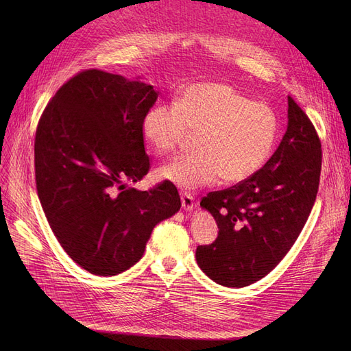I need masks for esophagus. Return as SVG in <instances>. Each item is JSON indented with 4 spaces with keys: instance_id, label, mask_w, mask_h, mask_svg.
<instances>
[{
    "instance_id": "34e87169",
    "label": "esophagus",
    "mask_w": 351,
    "mask_h": 351,
    "mask_svg": "<svg viewBox=\"0 0 351 351\" xmlns=\"http://www.w3.org/2000/svg\"><path fill=\"white\" fill-rule=\"evenodd\" d=\"M180 200H182V208L185 210H192L195 206V197L188 193V192H182L180 193Z\"/></svg>"
}]
</instances>
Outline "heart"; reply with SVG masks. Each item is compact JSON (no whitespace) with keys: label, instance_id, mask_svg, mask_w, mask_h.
<instances>
[{"label":"heart","instance_id":"obj_1","mask_svg":"<svg viewBox=\"0 0 351 351\" xmlns=\"http://www.w3.org/2000/svg\"><path fill=\"white\" fill-rule=\"evenodd\" d=\"M278 131V117L269 105L219 82L186 86L176 104H156L142 119L143 138L159 155L176 152L197 134L199 151L159 171L185 189L212 185L220 176L229 183L252 178L267 160Z\"/></svg>","mask_w":351,"mask_h":351}]
</instances>
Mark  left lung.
I'll use <instances>...</instances> for the list:
<instances>
[{
  "mask_svg": "<svg viewBox=\"0 0 351 351\" xmlns=\"http://www.w3.org/2000/svg\"><path fill=\"white\" fill-rule=\"evenodd\" d=\"M287 131L252 178L202 197L217 237L196 247V262L226 287H245L270 273L291 249L316 202L322 142L315 125L289 95Z\"/></svg>",
  "mask_w": 351,
  "mask_h": 351,
  "instance_id": "1",
  "label": "left lung"
}]
</instances>
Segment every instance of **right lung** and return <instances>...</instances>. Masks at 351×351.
I'll list each match as a JSON object with an SVG mask.
<instances>
[{
    "label": "right lung",
    "mask_w": 351,
    "mask_h": 351,
    "mask_svg": "<svg viewBox=\"0 0 351 351\" xmlns=\"http://www.w3.org/2000/svg\"><path fill=\"white\" fill-rule=\"evenodd\" d=\"M156 99L152 85L84 69L57 90L36 125L41 206L66 254L92 274L132 267L155 225L180 209L169 180L143 192L126 186L151 169L142 119Z\"/></svg>",
    "instance_id": "1"
}]
</instances>
